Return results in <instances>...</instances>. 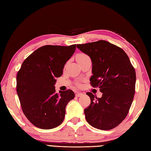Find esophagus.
Listing matches in <instances>:
<instances>
[{
	"instance_id": "1",
	"label": "esophagus",
	"mask_w": 151,
	"mask_h": 151,
	"mask_svg": "<svg viewBox=\"0 0 151 151\" xmlns=\"http://www.w3.org/2000/svg\"><path fill=\"white\" fill-rule=\"evenodd\" d=\"M83 95V93H76V97H79V96H81Z\"/></svg>"
}]
</instances>
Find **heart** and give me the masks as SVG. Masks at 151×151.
<instances>
[{"label":"heart","mask_w":151,"mask_h":151,"mask_svg":"<svg viewBox=\"0 0 151 151\" xmlns=\"http://www.w3.org/2000/svg\"><path fill=\"white\" fill-rule=\"evenodd\" d=\"M86 57H88V56L85 54H83V53H80V54H78L77 56H76V60L79 59H82V58H84Z\"/></svg>","instance_id":"obj_1"}]
</instances>
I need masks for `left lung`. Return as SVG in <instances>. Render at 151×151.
Instances as JSON below:
<instances>
[{
    "label": "left lung",
    "instance_id": "obj_1",
    "mask_svg": "<svg viewBox=\"0 0 151 151\" xmlns=\"http://www.w3.org/2000/svg\"><path fill=\"white\" fill-rule=\"evenodd\" d=\"M93 64L91 85L103 93L97 98L88 92L91 104L85 109L86 121L96 129L111 130L126 118L133 101L136 73L127 53L106 40L76 45Z\"/></svg>",
    "mask_w": 151,
    "mask_h": 151
}]
</instances>
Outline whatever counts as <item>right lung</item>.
Returning a JSON list of instances; mask_svg holds the SVG:
<instances>
[{"instance_id":"obj_1","label":"right lung","mask_w":151,"mask_h":151,"mask_svg":"<svg viewBox=\"0 0 151 151\" xmlns=\"http://www.w3.org/2000/svg\"><path fill=\"white\" fill-rule=\"evenodd\" d=\"M76 47L43 46L22 63L17 76V92L22 112L35 127L54 129L65 119V107L75 93L70 89L57 93L54 85Z\"/></svg>"}]
</instances>
